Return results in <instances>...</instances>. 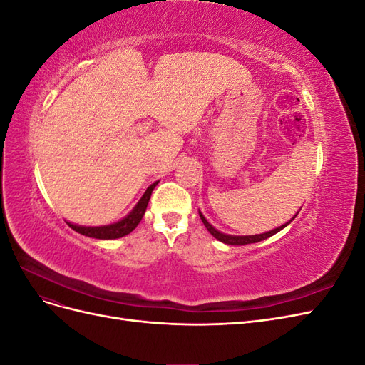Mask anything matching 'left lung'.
Instances as JSON below:
<instances>
[{"label":"left lung","mask_w":365,"mask_h":365,"mask_svg":"<svg viewBox=\"0 0 365 365\" xmlns=\"http://www.w3.org/2000/svg\"><path fill=\"white\" fill-rule=\"evenodd\" d=\"M200 216H201V219H202V222H204L205 228L210 231V235H212L213 237H216L217 240L224 242V244H227V245H248V244H256V242L264 240V239H268V237L274 236L275 233H279L280 230H283L286 225H289V224L292 222V220L295 219L297 215L289 220V222H286V224H283V225H280V227H277V228H274V230H271V231H267V233L252 235V236H231V235L220 233V231H217L212 224L208 222V220L204 217V215H202L201 212H200Z\"/></svg>","instance_id":"8db88e82"}]
</instances>
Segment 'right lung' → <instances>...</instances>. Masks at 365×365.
I'll use <instances>...</instances> for the list:
<instances>
[{
    "label": "right lung",
    "mask_w": 365,
    "mask_h": 365,
    "mask_svg": "<svg viewBox=\"0 0 365 365\" xmlns=\"http://www.w3.org/2000/svg\"><path fill=\"white\" fill-rule=\"evenodd\" d=\"M158 184L153 182L148 187V190L145 192V195L141 196V200L137 202V205L132 208V212L125 216L118 222L114 224H109V225H102V227H82V225H76L71 222H67L74 231L77 233H81L83 236L88 237H94V239H118V237H123L126 235H129L132 230H135V227L140 224L141 217L145 216V212L148 208L149 200H150V195L155 189V185Z\"/></svg>",
    "instance_id": "1"
}]
</instances>
